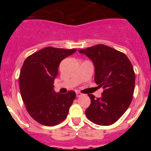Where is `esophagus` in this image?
<instances>
[{"mask_svg":"<svg viewBox=\"0 0 151 151\" xmlns=\"http://www.w3.org/2000/svg\"><path fill=\"white\" fill-rule=\"evenodd\" d=\"M81 95H82V94H81L80 92L76 91V96H77V97H79V96H81Z\"/></svg>","mask_w":151,"mask_h":151,"instance_id":"obj_1","label":"esophagus"}]
</instances>
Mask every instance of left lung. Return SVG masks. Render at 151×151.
I'll return each instance as SVG.
<instances>
[{
  "mask_svg": "<svg viewBox=\"0 0 151 151\" xmlns=\"http://www.w3.org/2000/svg\"><path fill=\"white\" fill-rule=\"evenodd\" d=\"M89 57L95 67L94 81L104 89L101 97L88 94L91 104L85 115L91 122L110 125L116 122L130 105L135 74L127 56L110 47L97 45L78 50Z\"/></svg>",
  "mask_w": 151,
  "mask_h": 151,
  "instance_id": "left-lung-1",
  "label": "left lung"
}]
</instances>
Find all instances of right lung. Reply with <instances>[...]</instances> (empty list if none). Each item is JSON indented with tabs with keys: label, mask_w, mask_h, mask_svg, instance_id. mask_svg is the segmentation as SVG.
<instances>
[{
	"label": "right lung",
	"mask_w": 151,
	"mask_h": 151,
	"mask_svg": "<svg viewBox=\"0 0 151 151\" xmlns=\"http://www.w3.org/2000/svg\"><path fill=\"white\" fill-rule=\"evenodd\" d=\"M76 51L47 47L24 61L19 78L21 97L29 115L41 125L54 126L67 116L76 93H57L54 82L61 61Z\"/></svg>",
	"instance_id": "obj_1"
}]
</instances>
